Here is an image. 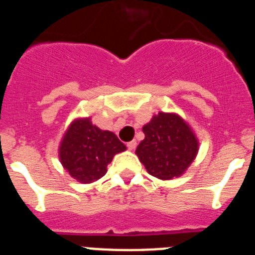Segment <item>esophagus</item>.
Wrapping results in <instances>:
<instances>
[{
	"mask_svg": "<svg viewBox=\"0 0 255 255\" xmlns=\"http://www.w3.org/2000/svg\"><path fill=\"white\" fill-rule=\"evenodd\" d=\"M136 145H137L136 140H132V141H129V142L127 143V147H128V150H134V149H136Z\"/></svg>",
	"mask_w": 255,
	"mask_h": 255,
	"instance_id": "1",
	"label": "esophagus"
}]
</instances>
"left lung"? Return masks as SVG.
<instances>
[{"instance_id": "left-lung-1", "label": "left lung", "mask_w": 255, "mask_h": 255, "mask_svg": "<svg viewBox=\"0 0 255 255\" xmlns=\"http://www.w3.org/2000/svg\"><path fill=\"white\" fill-rule=\"evenodd\" d=\"M145 138L136 155L149 174L159 180L182 176L196 158L199 141L190 126L174 113H158L142 127Z\"/></svg>"}]
</instances>
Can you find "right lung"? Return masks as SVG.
Here are the masks:
<instances>
[{
	"label": "right lung",
	"mask_w": 255,
	"mask_h": 255,
	"mask_svg": "<svg viewBox=\"0 0 255 255\" xmlns=\"http://www.w3.org/2000/svg\"><path fill=\"white\" fill-rule=\"evenodd\" d=\"M127 149L110 130L92 125L91 118L73 121L59 146V158L70 176L81 183L100 180L115 154Z\"/></svg>",
	"instance_id": "obj_1"
}]
</instances>
